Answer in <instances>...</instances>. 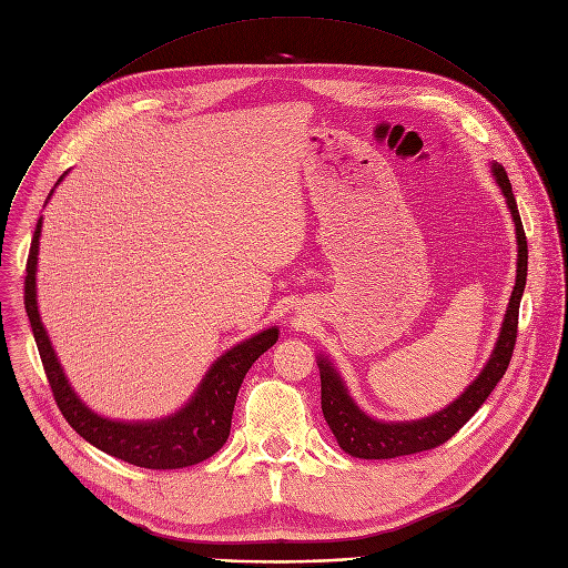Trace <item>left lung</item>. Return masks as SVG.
<instances>
[{"label":"left lung","mask_w":568,"mask_h":568,"mask_svg":"<svg viewBox=\"0 0 568 568\" xmlns=\"http://www.w3.org/2000/svg\"><path fill=\"white\" fill-rule=\"evenodd\" d=\"M491 172L496 178V184L500 186L507 206L511 211V221L516 227V245H518V258H516V284L507 304V314L500 327V336L496 341L494 353L473 384L464 394L453 400L446 409L436 412L420 420H405V423H382L371 416H366L355 400L347 394V388L336 373V368L321 357V405L323 416L336 436L338 446L353 457L359 459H394L403 455H414L423 450H432L436 446L446 444L453 434H457L466 420L483 407V403L489 398L500 377L505 375L511 353L516 345V329H518V307L523 288H526L528 277V241L526 232H523V223L518 215V206L511 193V184L507 172L500 163H491Z\"/></svg>","instance_id":"8db88e82"}]
</instances>
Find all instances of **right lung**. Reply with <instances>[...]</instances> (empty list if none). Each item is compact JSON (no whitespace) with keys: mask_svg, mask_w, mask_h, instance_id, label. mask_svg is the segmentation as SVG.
Instances as JSON below:
<instances>
[{"mask_svg":"<svg viewBox=\"0 0 568 568\" xmlns=\"http://www.w3.org/2000/svg\"><path fill=\"white\" fill-rule=\"evenodd\" d=\"M63 178L65 174H61V180ZM52 193L54 189L50 191L48 200L52 197ZM40 227L42 217H38L27 258L24 310L31 323L42 368H45L48 382L52 386L54 400L63 418L72 425V429L102 453L118 457L126 464L152 470L193 466L221 450L230 436L232 414L243 377L250 371V366L264 355L268 347L277 343L280 329L271 327L258 332L252 338L234 345L221 359H215V364L209 368L202 384L197 386L195 396L178 414L148 423H124L102 418L77 398L54 355L50 336L40 323L36 302V264Z\"/></svg>","mask_w":568,"mask_h":568,"instance_id":"right-lung-1","label":"right lung"}]
</instances>
